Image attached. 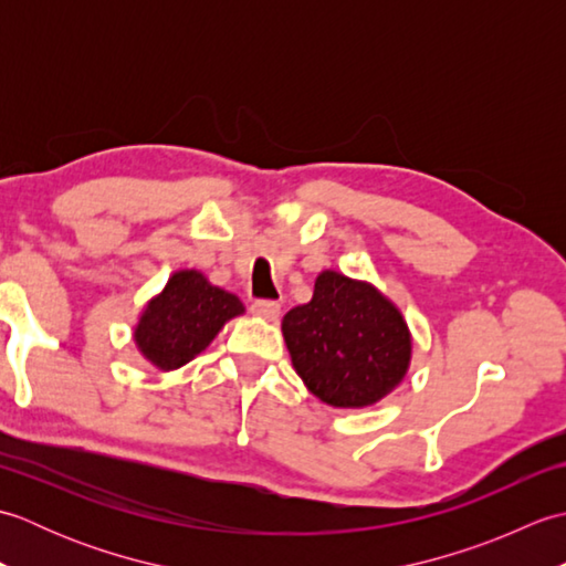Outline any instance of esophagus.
I'll return each instance as SVG.
<instances>
[{"label": "esophagus", "mask_w": 566, "mask_h": 566, "mask_svg": "<svg viewBox=\"0 0 566 566\" xmlns=\"http://www.w3.org/2000/svg\"><path fill=\"white\" fill-rule=\"evenodd\" d=\"M250 311L255 316L264 318V321H276V318H280V304L270 302V298H258V302H252Z\"/></svg>", "instance_id": "esophagus-1"}]
</instances>
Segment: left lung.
Masks as SVG:
<instances>
[{"label":"left lung","instance_id":"8db88e82","mask_svg":"<svg viewBox=\"0 0 566 566\" xmlns=\"http://www.w3.org/2000/svg\"><path fill=\"white\" fill-rule=\"evenodd\" d=\"M296 375L321 401L369 406L406 375L411 335L375 286L323 272L314 298L282 321Z\"/></svg>","mask_w":566,"mask_h":566}]
</instances>
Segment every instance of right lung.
<instances>
[{
    "label": "right lung",
    "instance_id": "obj_1",
    "mask_svg": "<svg viewBox=\"0 0 566 566\" xmlns=\"http://www.w3.org/2000/svg\"><path fill=\"white\" fill-rule=\"evenodd\" d=\"M243 314L240 298L211 286L195 270L172 274L136 328L140 353L160 369H177L207 347L228 318Z\"/></svg>",
    "mask_w": 566,
    "mask_h": 566
}]
</instances>
